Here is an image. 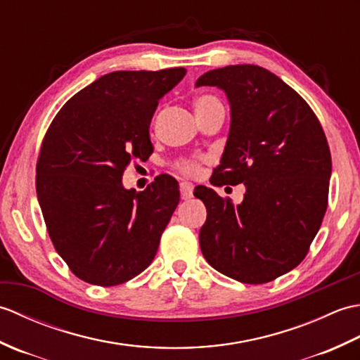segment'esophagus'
Instances as JSON below:
<instances>
[{
  "label": "esophagus",
  "mask_w": 360,
  "mask_h": 360,
  "mask_svg": "<svg viewBox=\"0 0 360 360\" xmlns=\"http://www.w3.org/2000/svg\"><path fill=\"white\" fill-rule=\"evenodd\" d=\"M182 200H190L193 196V184L192 182H181L179 186Z\"/></svg>",
  "instance_id": "34e87169"
}]
</instances>
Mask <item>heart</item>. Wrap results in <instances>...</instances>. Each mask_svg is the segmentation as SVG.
Wrapping results in <instances>:
<instances>
[{
    "instance_id": "1",
    "label": "heart",
    "mask_w": 360,
    "mask_h": 360,
    "mask_svg": "<svg viewBox=\"0 0 360 360\" xmlns=\"http://www.w3.org/2000/svg\"><path fill=\"white\" fill-rule=\"evenodd\" d=\"M215 102H218V101H217V98H213V97H200V98H196V101H195V108H200V106H205V105H210V103H215ZM179 170L187 173V174H196L198 173V162L193 159L181 160Z\"/></svg>"
}]
</instances>
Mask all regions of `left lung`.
Listing matches in <instances>:
<instances>
[{
  "label": "left lung",
  "mask_w": 360,
  "mask_h": 360,
  "mask_svg": "<svg viewBox=\"0 0 360 360\" xmlns=\"http://www.w3.org/2000/svg\"><path fill=\"white\" fill-rule=\"evenodd\" d=\"M195 86H217L231 105L210 182L246 187L236 205L210 187L195 188L207 209L201 252L236 281H272L302 263L325 217L331 153L322 125L292 88L255 65L209 71Z\"/></svg>",
  "instance_id": "obj_1"
}]
</instances>
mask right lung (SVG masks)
Instances as JSON below:
<instances>
[{"label": "right lung", "mask_w": 360, "mask_h": 360, "mask_svg": "<svg viewBox=\"0 0 360 360\" xmlns=\"http://www.w3.org/2000/svg\"><path fill=\"white\" fill-rule=\"evenodd\" d=\"M184 68L116 71L58 111L37 164V198L58 255L83 281L116 286L147 269L179 202L178 181L158 176L141 193L122 174L153 153L150 122Z\"/></svg>", "instance_id": "right-lung-1"}]
</instances>
